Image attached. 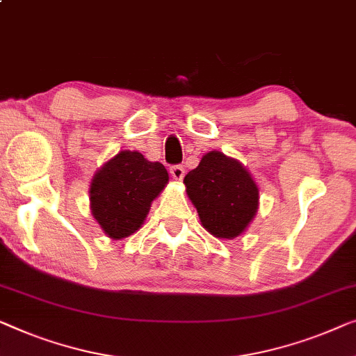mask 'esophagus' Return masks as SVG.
<instances>
[{
  "mask_svg": "<svg viewBox=\"0 0 356 356\" xmlns=\"http://www.w3.org/2000/svg\"><path fill=\"white\" fill-rule=\"evenodd\" d=\"M170 175L177 179V181H181V179L184 178V168L181 165H173L170 167Z\"/></svg>",
  "mask_w": 356,
  "mask_h": 356,
  "instance_id": "34e87169",
  "label": "esophagus"
}]
</instances>
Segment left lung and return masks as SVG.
<instances>
[{
    "mask_svg": "<svg viewBox=\"0 0 356 356\" xmlns=\"http://www.w3.org/2000/svg\"><path fill=\"white\" fill-rule=\"evenodd\" d=\"M200 225L218 239H234L249 228L259 210V186L238 159L220 151L204 154L184 177Z\"/></svg>",
    "mask_w": 356,
    "mask_h": 356,
    "instance_id": "1",
    "label": "left lung"
}]
</instances>
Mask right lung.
I'll return each instance as SVG.
<instances>
[{"label": "right lung", "mask_w": 356, "mask_h": 356, "mask_svg": "<svg viewBox=\"0 0 356 356\" xmlns=\"http://www.w3.org/2000/svg\"><path fill=\"white\" fill-rule=\"evenodd\" d=\"M168 184V172L138 151H120L96 170L90 209L107 238L118 241L141 228L154 199Z\"/></svg>", "instance_id": "right-lung-1"}]
</instances>
